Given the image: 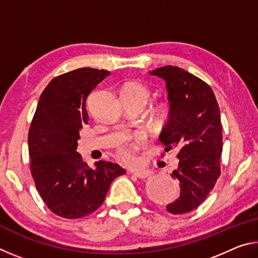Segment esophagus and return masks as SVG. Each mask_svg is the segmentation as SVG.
Listing matches in <instances>:
<instances>
[{
    "label": "esophagus",
    "mask_w": 258,
    "mask_h": 258,
    "mask_svg": "<svg viewBox=\"0 0 258 258\" xmlns=\"http://www.w3.org/2000/svg\"><path fill=\"white\" fill-rule=\"evenodd\" d=\"M134 175L139 178H147V177H150L152 175V172L150 171V169H141V171L134 172Z\"/></svg>",
    "instance_id": "esophagus-1"
}]
</instances>
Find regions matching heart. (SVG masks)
<instances>
[{"mask_svg":"<svg viewBox=\"0 0 258 258\" xmlns=\"http://www.w3.org/2000/svg\"><path fill=\"white\" fill-rule=\"evenodd\" d=\"M123 95H132V97H139L145 99L146 101L149 99L150 92L148 90V87L145 86L141 83H130L125 86V89L123 91ZM140 146L139 141H133L130 143H124L121 145L118 149V155L119 158L124 161L125 164L128 165H133L138 161V155H137V150Z\"/></svg>","mask_w":258,"mask_h":258,"instance_id":"b5f03b06","label":"heart"}]
</instances>
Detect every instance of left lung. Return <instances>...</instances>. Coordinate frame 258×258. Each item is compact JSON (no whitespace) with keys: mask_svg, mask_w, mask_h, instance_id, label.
Instances as JSON below:
<instances>
[{"mask_svg":"<svg viewBox=\"0 0 258 258\" xmlns=\"http://www.w3.org/2000/svg\"><path fill=\"white\" fill-rule=\"evenodd\" d=\"M149 74L163 78L168 92L169 117L159 140L166 151L178 149L172 177L180 182V196L166 208L189 213L206 199L221 174L220 108L211 86L184 69L165 66Z\"/></svg>","mask_w":258,"mask_h":258,"instance_id":"8db88e82","label":"left lung"}]
</instances>
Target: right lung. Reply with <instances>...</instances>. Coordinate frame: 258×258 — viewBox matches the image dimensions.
I'll return each mask as SVG.
<instances>
[{
    "label": "right lung",
    "mask_w": 258,
    "mask_h": 258,
    "mask_svg": "<svg viewBox=\"0 0 258 258\" xmlns=\"http://www.w3.org/2000/svg\"><path fill=\"white\" fill-rule=\"evenodd\" d=\"M110 75L80 68L52 80L43 91L28 133L30 171L43 202L56 215L80 218L101 206L111 182L125 169L99 160L91 168L76 151L87 124L86 100Z\"/></svg>",
    "instance_id": "add662e5"
}]
</instances>
